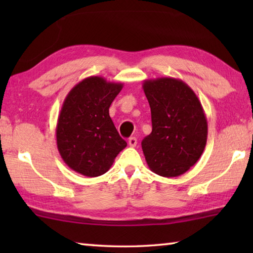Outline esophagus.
Masks as SVG:
<instances>
[{
  "label": "esophagus",
  "mask_w": 253,
  "mask_h": 253,
  "mask_svg": "<svg viewBox=\"0 0 253 253\" xmlns=\"http://www.w3.org/2000/svg\"><path fill=\"white\" fill-rule=\"evenodd\" d=\"M128 144H129L130 147H135L137 145V139L136 137H130L129 139H128Z\"/></svg>",
  "instance_id": "1"
}]
</instances>
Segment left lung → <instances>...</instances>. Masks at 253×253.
Returning <instances> with one entry per match:
<instances>
[{"instance_id":"1","label":"left lung","mask_w":253,"mask_h":253,"mask_svg":"<svg viewBox=\"0 0 253 253\" xmlns=\"http://www.w3.org/2000/svg\"><path fill=\"white\" fill-rule=\"evenodd\" d=\"M143 89L151 107L153 126L142 142L145 160L157 175L179 176L199 161L207 145L208 122L203 107L181 79H147Z\"/></svg>"}]
</instances>
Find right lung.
I'll list each match as a JSON object with an SVG mask.
<instances>
[{
    "label": "right lung",
    "instance_id": "add662e5",
    "mask_svg": "<svg viewBox=\"0 0 253 253\" xmlns=\"http://www.w3.org/2000/svg\"><path fill=\"white\" fill-rule=\"evenodd\" d=\"M123 87L122 83L91 76L67 95L55 137L61 158L75 172L88 177L100 176L127 146L109 116L111 102Z\"/></svg>",
    "mask_w": 253,
    "mask_h": 253
}]
</instances>
